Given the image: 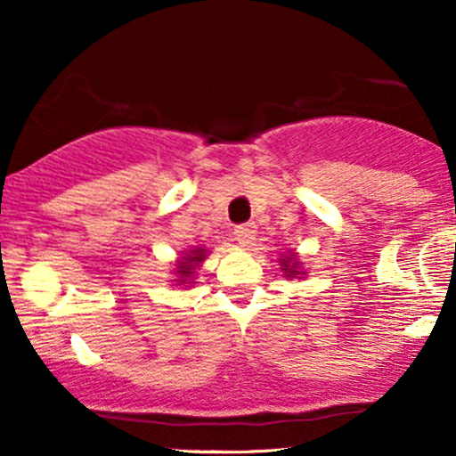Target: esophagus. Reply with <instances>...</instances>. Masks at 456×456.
Returning <instances> with one entry per match:
<instances>
[{
	"label": "esophagus",
	"instance_id": "obj_1",
	"mask_svg": "<svg viewBox=\"0 0 456 456\" xmlns=\"http://www.w3.org/2000/svg\"><path fill=\"white\" fill-rule=\"evenodd\" d=\"M233 233H235V240H238L240 246H250V244H253L255 235H257V227H255L253 223L238 224Z\"/></svg>",
	"mask_w": 456,
	"mask_h": 456
}]
</instances>
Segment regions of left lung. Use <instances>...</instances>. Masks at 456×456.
Masks as SVG:
<instances>
[{"mask_svg":"<svg viewBox=\"0 0 456 456\" xmlns=\"http://www.w3.org/2000/svg\"><path fill=\"white\" fill-rule=\"evenodd\" d=\"M300 268H302L300 261L296 259L294 253L281 259V270L285 272V276H289V279H300V274H302Z\"/></svg>","mask_w":456,"mask_h":456,"instance_id":"left-lung-1","label":"left lung"}]
</instances>
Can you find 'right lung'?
Masks as SVG:
<instances>
[{
  "instance_id": "obj_1",
  "label": "right lung",
  "mask_w": 456,
  "mask_h": 456,
  "mask_svg": "<svg viewBox=\"0 0 456 456\" xmlns=\"http://www.w3.org/2000/svg\"><path fill=\"white\" fill-rule=\"evenodd\" d=\"M208 250L201 248V246H197V248L188 250V253L182 257L180 261H177V268H175V274H177V282L180 285H188V282H192V279H195V268L199 264H201L203 259H206Z\"/></svg>"
}]
</instances>
